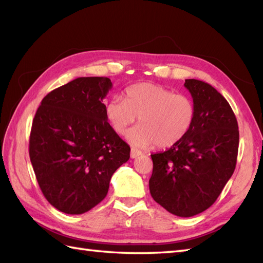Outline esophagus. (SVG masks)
Instances as JSON below:
<instances>
[{"label":"esophagus","mask_w":263,"mask_h":263,"mask_svg":"<svg viewBox=\"0 0 263 263\" xmlns=\"http://www.w3.org/2000/svg\"><path fill=\"white\" fill-rule=\"evenodd\" d=\"M131 158L132 159H135V158H138L139 156H141V152H139V150H137V149H131Z\"/></svg>","instance_id":"esophagus-1"}]
</instances>
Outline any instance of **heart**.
<instances>
[{
  "mask_svg": "<svg viewBox=\"0 0 263 263\" xmlns=\"http://www.w3.org/2000/svg\"><path fill=\"white\" fill-rule=\"evenodd\" d=\"M195 114L191 98L152 82L128 87L125 99L113 97L106 104V116L117 135H125L138 117L140 125L127 139L139 148L175 146L191 131Z\"/></svg>",
  "mask_w": 263,
  "mask_h": 263,
  "instance_id": "heart-1",
  "label": "heart"
}]
</instances>
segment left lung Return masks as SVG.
Masks as SVG:
<instances>
[{
    "label": "left lung",
    "mask_w": 263,
    "mask_h": 263,
    "mask_svg": "<svg viewBox=\"0 0 263 263\" xmlns=\"http://www.w3.org/2000/svg\"><path fill=\"white\" fill-rule=\"evenodd\" d=\"M195 105L189 135L164 153L152 155L150 194L171 214L192 217L214 204L236 166L239 133L227 100L209 83L186 79Z\"/></svg>",
    "instance_id": "obj_1"
}]
</instances>
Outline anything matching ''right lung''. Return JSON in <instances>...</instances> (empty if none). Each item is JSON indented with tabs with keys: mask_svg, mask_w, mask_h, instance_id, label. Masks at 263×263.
Masks as SVG:
<instances>
[{
	"mask_svg": "<svg viewBox=\"0 0 263 263\" xmlns=\"http://www.w3.org/2000/svg\"><path fill=\"white\" fill-rule=\"evenodd\" d=\"M105 77H82L43 98L33 117L29 156L44 197L69 215L89 211L108 192L130 147L107 122Z\"/></svg>",
	"mask_w": 263,
	"mask_h": 263,
	"instance_id": "obj_1",
	"label": "right lung"
}]
</instances>
